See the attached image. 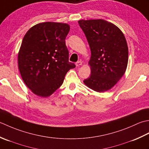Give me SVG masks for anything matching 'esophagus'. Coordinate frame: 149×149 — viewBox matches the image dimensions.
I'll list each match as a JSON object with an SVG mask.
<instances>
[{"label":"esophagus","instance_id":"obj_1","mask_svg":"<svg viewBox=\"0 0 149 149\" xmlns=\"http://www.w3.org/2000/svg\"><path fill=\"white\" fill-rule=\"evenodd\" d=\"M81 64H82V62H81V61H78L77 63H76V65H77V67L81 65Z\"/></svg>","mask_w":149,"mask_h":149}]
</instances>
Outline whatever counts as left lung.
I'll list each match as a JSON object with an SVG mask.
<instances>
[{"label": "left lung", "mask_w": 149, "mask_h": 149, "mask_svg": "<svg viewBox=\"0 0 149 149\" xmlns=\"http://www.w3.org/2000/svg\"><path fill=\"white\" fill-rule=\"evenodd\" d=\"M78 23L91 51V74L84 82L96 92L106 91L126 71L129 51L125 36L117 26L104 20H81Z\"/></svg>", "instance_id": "left-lung-1"}]
</instances>
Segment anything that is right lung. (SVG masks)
<instances>
[{"label": "right lung", "mask_w": 149, "mask_h": 149, "mask_svg": "<svg viewBox=\"0 0 149 149\" xmlns=\"http://www.w3.org/2000/svg\"><path fill=\"white\" fill-rule=\"evenodd\" d=\"M67 24L43 22L26 33L21 44L18 64L24 83L35 95L47 97L62 86L74 63L69 62L65 38Z\"/></svg>", "instance_id": "add662e5"}]
</instances>
